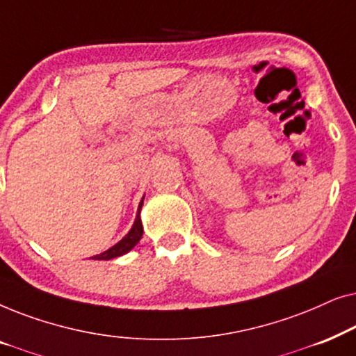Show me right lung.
Masks as SVG:
<instances>
[{
    "label": "right lung",
    "instance_id": "obj_1",
    "mask_svg": "<svg viewBox=\"0 0 356 356\" xmlns=\"http://www.w3.org/2000/svg\"><path fill=\"white\" fill-rule=\"evenodd\" d=\"M144 201V199H143ZM143 201L139 204V211L140 207H143ZM139 211H138V216H136V220H134V225L131 228L128 235H126L123 240L120 243H116L115 246H111L110 250H106L105 252H102V254H97L94 256V259L97 261H108V259H113V257H118L121 254H126V252L133 250V248L138 245L140 236H143V223H140V217H139Z\"/></svg>",
    "mask_w": 356,
    "mask_h": 356
}]
</instances>
